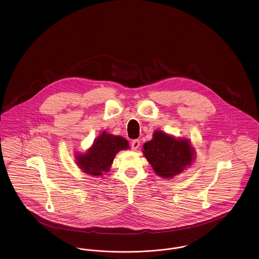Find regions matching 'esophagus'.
<instances>
[{"label":"esophagus","instance_id":"esophagus-1","mask_svg":"<svg viewBox=\"0 0 259 259\" xmlns=\"http://www.w3.org/2000/svg\"><path fill=\"white\" fill-rule=\"evenodd\" d=\"M140 145H141V143H140L139 140H133L132 143H131V148L133 150H137L140 147Z\"/></svg>","mask_w":259,"mask_h":259}]
</instances>
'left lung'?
Returning a JSON list of instances; mask_svg holds the SVG:
<instances>
[{"label": "left lung", "instance_id": "left-lung-1", "mask_svg": "<svg viewBox=\"0 0 259 259\" xmlns=\"http://www.w3.org/2000/svg\"><path fill=\"white\" fill-rule=\"evenodd\" d=\"M144 156L153 171L163 179H172L189 168L195 160V148L186 138H176L160 130L144 144Z\"/></svg>", "mask_w": 259, "mask_h": 259}]
</instances>
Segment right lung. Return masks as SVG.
Segmentation results:
<instances>
[{"mask_svg": "<svg viewBox=\"0 0 259 259\" xmlns=\"http://www.w3.org/2000/svg\"><path fill=\"white\" fill-rule=\"evenodd\" d=\"M129 143L121 136L102 132L95 138L92 146L83 153H75L74 158L78 168L93 177L103 176L108 172L115 155L124 149H128Z\"/></svg>", "mask_w": 259, "mask_h": 259, "instance_id": "right-lung-1", "label": "right lung"}]
</instances>
